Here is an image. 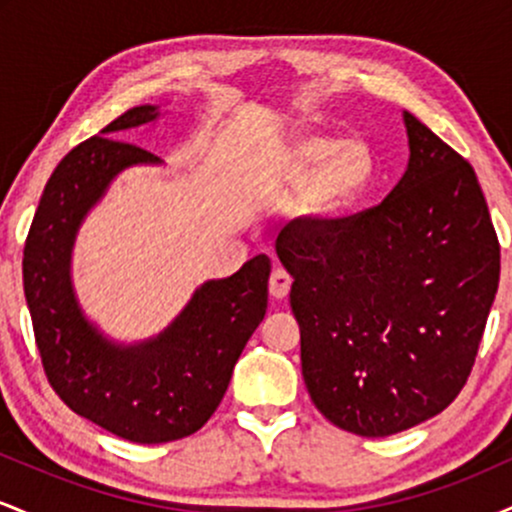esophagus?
Returning a JSON list of instances; mask_svg holds the SVG:
<instances>
[{
	"mask_svg": "<svg viewBox=\"0 0 512 512\" xmlns=\"http://www.w3.org/2000/svg\"><path fill=\"white\" fill-rule=\"evenodd\" d=\"M291 274L286 272V269H281V267H276L274 272H272V276H269V293H272L274 298H286L289 296V291H291Z\"/></svg>",
	"mask_w": 512,
	"mask_h": 512,
	"instance_id": "esophagus-1",
	"label": "esophagus"
}]
</instances>
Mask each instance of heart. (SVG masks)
Segmentation results:
<instances>
[{"label":"heart","instance_id":"b5f03b06","mask_svg":"<svg viewBox=\"0 0 512 512\" xmlns=\"http://www.w3.org/2000/svg\"><path fill=\"white\" fill-rule=\"evenodd\" d=\"M289 180H305L301 209L308 219H334L349 209L375 180V158L363 139H337L305 132L281 156Z\"/></svg>","mask_w":512,"mask_h":512}]
</instances>
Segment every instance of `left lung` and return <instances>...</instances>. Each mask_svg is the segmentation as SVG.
Masks as SVG:
<instances>
[{"instance_id":"1","label":"left lung","mask_w":512,"mask_h":512,"mask_svg":"<svg viewBox=\"0 0 512 512\" xmlns=\"http://www.w3.org/2000/svg\"><path fill=\"white\" fill-rule=\"evenodd\" d=\"M404 127L407 170L378 207L276 238L310 399L366 438L407 431L460 395L501 276L474 168L411 113Z\"/></svg>"}]
</instances>
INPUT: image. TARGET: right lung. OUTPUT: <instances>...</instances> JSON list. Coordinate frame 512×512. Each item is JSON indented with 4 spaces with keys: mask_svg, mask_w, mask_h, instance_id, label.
<instances>
[{
    "mask_svg": "<svg viewBox=\"0 0 512 512\" xmlns=\"http://www.w3.org/2000/svg\"><path fill=\"white\" fill-rule=\"evenodd\" d=\"M161 117L137 105L62 158L23 250V291L45 375L69 409L132 443H170L199 431L231 383L233 366L267 313L272 262L252 257L228 279L204 281L156 337L120 344L81 310L72 252L88 211L122 170L161 158L117 134Z\"/></svg>",
    "mask_w": 512,
    "mask_h": 512,
    "instance_id": "add662e5",
    "label": "right lung"
}]
</instances>
